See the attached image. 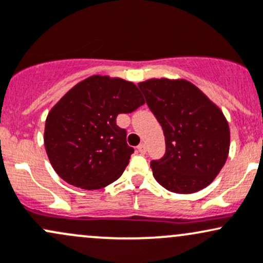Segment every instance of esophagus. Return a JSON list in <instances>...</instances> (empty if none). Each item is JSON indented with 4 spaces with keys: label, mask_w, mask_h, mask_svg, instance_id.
Masks as SVG:
<instances>
[{
    "label": "esophagus",
    "mask_w": 263,
    "mask_h": 263,
    "mask_svg": "<svg viewBox=\"0 0 263 263\" xmlns=\"http://www.w3.org/2000/svg\"><path fill=\"white\" fill-rule=\"evenodd\" d=\"M137 151H139L140 154H146V145L145 143H140L139 146H137Z\"/></svg>",
    "instance_id": "obj_1"
}]
</instances>
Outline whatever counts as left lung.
Returning a JSON list of instances; mask_svg holds the SVG:
<instances>
[{
	"instance_id": "1",
	"label": "left lung",
	"mask_w": 263,
	"mask_h": 263,
	"mask_svg": "<svg viewBox=\"0 0 263 263\" xmlns=\"http://www.w3.org/2000/svg\"><path fill=\"white\" fill-rule=\"evenodd\" d=\"M139 87L166 143L164 157L151 162L154 178L176 194L208 186L229 154L231 132L222 109L185 79L151 78Z\"/></svg>"
}]
</instances>
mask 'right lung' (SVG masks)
<instances>
[{
    "label": "right lung",
    "instance_id": "obj_1",
    "mask_svg": "<svg viewBox=\"0 0 263 263\" xmlns=\"http://www.w3.org/2000/svg\"><path fill=\"white\" fill-rule=\"evenodd\" d=\"M145 103L135 83L92 76L74 85L48 113L44 145L55 173L77 187L102 189L117 180L134 148L116 123Z\"/></svg>",
    "mask_w": 263,
    "mask_h": 263
}]
</instances>
